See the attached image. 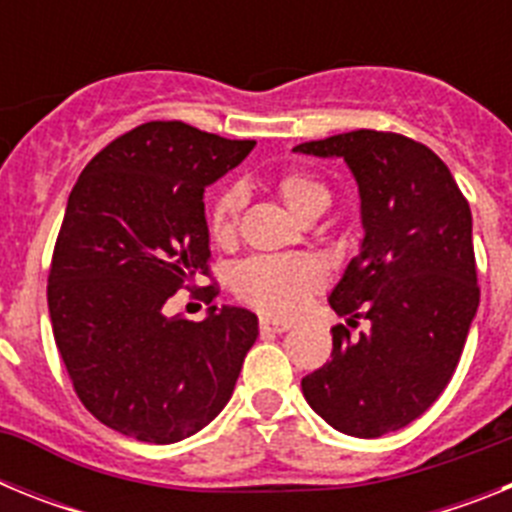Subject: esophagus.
<instances>
[{
  "label": "esophagus",
  "mask_w": 512,
  "mask_h": 512,
  "mask_svg": "<svg viewBox=\"0 0 512 512\" xmlns=\"http://www.w3.org/2000/svg\"><path fill=\"white\" fill-rule=\"evenodd\" d=\"M259 328L261 333H287V330L292 328V323H287V320H277V318H261Z\"/></svg>",
  "instance_id": "esophagus-1"
}]
</instances>
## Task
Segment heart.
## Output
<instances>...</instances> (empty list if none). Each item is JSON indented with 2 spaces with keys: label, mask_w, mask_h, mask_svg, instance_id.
Instances as JSON below:
<instances>
[{
  "label": "heart",
  "mask_w": 512,
  "mask_h": 512,
  "mask_svg": "<svg viewBox=\"0 0 512 512\" xmlns=\"http://www.w3.org/2000/svg\"><path fill=\"white\" fill-rule=\"evenodd\" d=\"M279 194L284 205L297 217L312 210H325L330 194L318 179L302 171H292L279 179ZM243 205L241 187H230L217 194L210 207V235L220 246L233 243L238 230V212ZM325 264L310 253H282V256H253L233 269V292L266 315H295L315 292L325 287Z\"/></svg>",
  "instance_id": "heart-1"
}]
</instances>
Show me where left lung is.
<instances>
[{"label":"left lung","instance_id":"8db88e82","mask_svg":"<svg viewBox=\"0 0 512 512\" xmlns=\"http://www.w3.org/2000/svg\"><path fill=\"white\" fill-rule=\"evenodd\" d=\"M292 151L343 158L354 174L364 238L328 302L348 325L372 323L359 338L333 328L330 361L302 395L346 436L400 431L446 390L477 315L469 202L449 166L405 135L354 130Z\"/></svg>","mask_w":512,"mask_h":512}]
</instances>
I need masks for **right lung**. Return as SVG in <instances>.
<instances>
[{"mask_svg":"<svg viewBox=\"0 0 512 512\" xmlns=\"http://www.w3.org/2000/svg\"><path fill=\"white\" fill-rule=\"evenodd\" d=\"M253 146L146 122L102 148L71 189L48 277L53 338L84 408L122 436L176 443L202 431L259 338L246 307L212 305L200 323L164 312L207 274L205 187Z\"/></svg>","mask_w":512,"mask_h":512,"instance_id":"1","label":"right lung"}]
</instances>
